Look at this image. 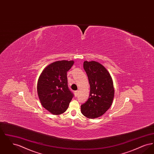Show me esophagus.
<instances>
[{
    "label": "esophagus",
    "instance_id": "esophagus-1",
    "mask_svg": "<svg viewBox=\"0 0 154 154\" xmlns=\"http://www.w3.org/2000/svg\"><path fill=\"white\" fill-rule=\"evenodd\" d=\"M78 94H79V91H74V95H75V96L76 97L78 96Z\"/></svg>",
    "mask_w": 154,
    "mask_h": 154
}]
</instances>
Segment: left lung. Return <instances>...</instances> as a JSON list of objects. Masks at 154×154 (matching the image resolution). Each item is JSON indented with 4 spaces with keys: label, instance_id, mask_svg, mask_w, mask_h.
<instances>
[{
    "label": "left lung",
    "instance_id": "obj_1",
    "mask_svg": "<svg viewBox=\"0 0 154 154\" xmlns=\"http://www.w3.org/2000/svg\"><path fill=\"white\" fill-rule=\"evenodd\" d=\"M84 69L88 75L90 94L88 100L81 104V113L88 118H96L103 115L111 106L114 89L109 72L95 61H85Z\"/></svg>",
    "mask_w": 154,
    "mask_h": 154
}]
</instances>
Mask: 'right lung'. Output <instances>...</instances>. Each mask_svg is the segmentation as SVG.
I'll return each mask as SVG.
<instances>
[{"instance_id": "obj_1", "label": "right lung", "mask_w": 154, "mask_h": 154, "mask_svg": "<svg viewBox=\"0 0 154 154\" xmlns=\"http://www.w3.org/2000/svg\"><path fill=\"white\" fill-rule=\"evenodd\" d=\"M73 64V60L55 62L47 66L39 77L37 90L40 101L52 114L65 112L73 97L67 78V72Z\"/></svg>"}]
</instances>
